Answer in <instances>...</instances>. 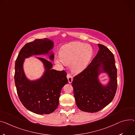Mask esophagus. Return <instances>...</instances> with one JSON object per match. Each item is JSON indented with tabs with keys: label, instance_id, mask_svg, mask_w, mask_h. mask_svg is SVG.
Returning a JSON list of instances; mask_svg holds the SVG:
<instances>
[{
	"label": "esophagus",
	"instance_id": "34e87169",
	"mask_svg": "<svg viewBox=\"0 0 135 135\" xmlns=\"http://www.w3.org/2000/svg\"><path fill=\"white\" fill-rule=\"evenodd\" d=\"M67 78L68 79V82L69 83H71L73 81V77L71 76V74H68L67 75Z\"/></svg>",
	"mask_w": 135,
	"mask_h": 135
}]
</instances>
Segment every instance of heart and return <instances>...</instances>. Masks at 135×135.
Returning <instances> with one entry per match:
<instances>
[{"label": "heart", "mask_w": 135, "mask_h": 135, "mask_svg": "<svg viewBox=\"0 0 135 135\" xmlns=\"http://www.w3.org/2000/svg\"><path fill=\"white\" fill-rule=\"evenodd\" d=\"M93 55L91 46L80 42H74L64 46L60 51V57L55 59L57 64L70 65L74 74H79L85 69Z\"/></svg>", "instance_id": "heart-1"}]
</instances>
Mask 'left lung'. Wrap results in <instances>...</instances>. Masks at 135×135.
Returning a JSON list of instances; mask_svg holds the SVG:
<instances>
[{"mask_svg":"<svg viewBox=\"0 0 135 135\" xmlns=\"http://www.w3.org/2000/svg\"><path fill=\"white\" fill-rule=\"evenodd\" d=\"M99 50L91 63L73 78L72 86L78 107L83 112L95 113L108 105L115 95L117 86V69L114 54L105 46L98 44ZM105 72L109 80L102 85L98 79Z\"/></svg>","mask_w":135,"mask_h":135,"instance_id":"8db88e82","label":"left lung"}]
</instances>
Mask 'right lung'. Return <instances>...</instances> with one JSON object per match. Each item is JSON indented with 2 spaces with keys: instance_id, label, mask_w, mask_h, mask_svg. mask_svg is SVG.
Returning a JSON list of instances; mask_svg holds the SVG:
<instances>
[{
  "instance_id": "obj_1",
  "label": "right lung",
  "mask_w": 135,
  "mask_h": 135,
  "mask_svg": "<svg viewBox=\"0 0 135 135\" xmlns=\"http://www.w3.org/2000/svg\"><path fill=\"white\" fill-rule=\"evenodd\" d=\"M53 47L54 42L50 39H36L21 48L16 61L15 80L19 98L24 107L35 114H49L55 111L61 90L68 83L67 73L52 69L50 61L36 57L42 62L45 70L40 79L31 81L24 73L23 64L25 59L33 55L48 54L53 61L54 54L50 51Z\"/></svg>"
}]
</instances>
